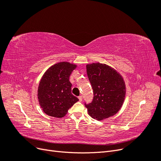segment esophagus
<instances>
[{"label": "esophagus", "mask_w": 161, "mask_h": 161, "mask_svg": "<svg viewBox=\"0 0 161 161\" xmlns=\"http://www.w3.org/2000/svg\"><path fill=\"white\" fill-rule=\"evenodd\" d=\"M78 98H79V101H82V96H81V95H80V96L78 97Z\"/></svg>", "instance_id": "34e87169"}]
</instances>
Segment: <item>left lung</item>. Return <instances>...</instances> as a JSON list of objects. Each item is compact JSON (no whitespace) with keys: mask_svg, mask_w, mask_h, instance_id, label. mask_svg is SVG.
Here are the masks:
<instances>
[{"mask_svg":"<svg viewBox=\"0 0 161 161\" xmlns=\"http://www.w3.org/2000/svg\"><path fill=\"white\" fill-rule=\"evenodd\" d=\"M86 73L94 95L91 103H85L89 115L100 121L116 114L125 95L122 77L111 67L100 63L86 65Z\"/></svg>","mask_w":161,"mask_h":161,"instance_id":"1","label":"left lung"}]
</instances>
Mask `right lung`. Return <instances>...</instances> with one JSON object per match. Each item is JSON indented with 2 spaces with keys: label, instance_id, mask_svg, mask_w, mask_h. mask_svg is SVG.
<instances>
[{
  "label": "right lung",
  "instance_id": "add662e5",
  "mask_svg": "<svg viewBox=\"0 0 161 161\" xmlns=\"http://www.w3.org/2000/svg\"><path fill=\"white\" fill-rule=\"evenodd\" d=\"M76 66L62 62L51 66L44 73L39 85V103L45 114L62 118L79 101L71 93L72 84L69 77Z\"/></svg>",
  "mask_w": 161,
  "mask_h": 161
}]
</instances>
